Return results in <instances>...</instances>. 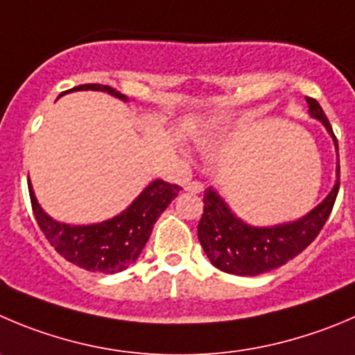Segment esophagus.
<instances>
[{"label":"esophagus","instance_id":"1","mask_svg":"<svg viewBox=\"0 0 355 355\" xmlns=\"http://www.w3.org/2000/svg\"><path fill=\"white\" fill-rule=\"evenodd\" d=\"M184 190L191 191V193H200V191L204 190V184H202L200 181H190V183L184 184Z\"/></svg>","mask_w":355,"mask_h":355}]
</instances>
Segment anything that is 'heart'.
<instances>
[{
    "label": "heart",
    "instance_id": "heart-1",
    "mask_svg": "<svg viewBox=\"0 0 355 355\" xmlns=\"http://www.w3.org/2000/svg\"><path fill=\"white\" fill-rule=\"evenodd\" d=\"M216 146H218V141H214V139H202V141H198V148H200L202 151H207V153L214 151Z\"/></svg>",
    "mask_w": 355,
    "mask_h": 355
}]
</instances>
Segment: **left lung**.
<instances>
[{
    "label": "left lung",
    "mask_w": 355,
    "mask_h": 355,
    "mask_svg": "<svg viewBox=\"0 0 355 355\" xmlns=\"http://www.w3.org/2000/svg\"><path fill=\"white\" fill-rule=\"evenodd\" d=\"M309 113L322 121L338 150L331 123L320 104L306 97ZM340 190V160L336 164V183L315 209L293 223L275 226H251L230 211L214 188L204 191V214L198 223V241L209 261L232 275H259L286 265L309 248L331 214Z\"/></svg>",
    "instance_id": "obj_1"
}]
</instances>
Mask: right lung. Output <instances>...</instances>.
Listing matches in <instances>:
<instances>
[{
    "instance_id": "obj_1",
    "label": "right lung",
    "mask_w": 355,
    "mask_h": 355,
    "mask_svg": "<svg viewBox=\"0 0 355 355\" xmlns=\"http://www.w3.org/2000/svg\"><path fill=\"white\" fill-rule=\"evenodd\" d=\"M74 90H101L121 101H127V97L116 89L101 83H87L62 94L74 92ZM28 187L33 214L50 245L69 263L96 273H118L129 268L139 258L157 219L181 190L178 184L157 180L148 184L139 197L121 214L97 225L71 226L50 218L40 207L29 180Z\"/></svg>"
}]
</instances>
